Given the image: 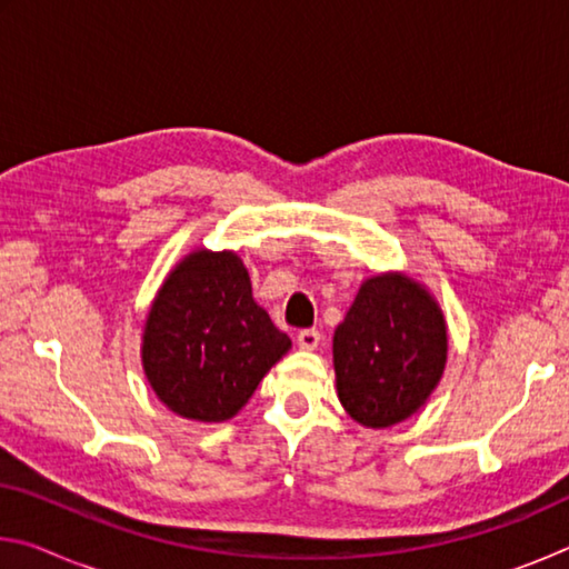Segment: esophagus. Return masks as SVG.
Masks as SVG:
<instances>
[{
    "instance_id": "1",
    "label": "esophagus",
    "mask_w": 569,
    "mask_h": 569,
    "mask_svg": "<svg viewBox=\"0 0 569 569\" xmlns=\"http://www.w3.org/2000/svg\"><path fill=\"white\" fill-rule=\"evenodd\" d=\"M296 341H298V346H301V349H306V351H313L316 346L321 343V333L316 331V329H303V331H298Z\"/></svg>"
}]
</instances>
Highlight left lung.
Returning a JSON list of instances; mask_svg holds the SVG:
<instances>
[{
	"mask_svg": "<svg viewBox=\"0 0 569 569\" xmlns=\"http://www.w3.org/2000/svg\"><path fill=\"white\" fill-rule=\"evenodd\" d=\"M447 321L407 273L366 278L333 333L336 391L363 427H393L417 413L445 373Z\"/></svg>",
	"mask_w": 569,
	"mask_h": 569,
	"instance_id": "obj_1",
	"label": "left lung"
}]
</instances>
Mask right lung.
Wrapping results in <instances>:
<instances>
[{"instance_id":"1","label":"right lung","mask_w":569,"mask_h":569,"mask_svg":"<svg viewBox=\"0 0 569 569\" xmlns=\"http://www.w3.org/2000/svg\"><path fill=\"white\" fill-rule=\"evenodd\" d=\"M291 349L253 301L233 250H192L172 268L150 306L142 369L152 391L178 417L226 421Z\"/></svg>"}]
</instances>
